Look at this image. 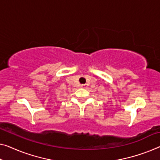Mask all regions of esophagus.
<instances>
[{"instance_id":"1","label":"esophagus","mask_w":160,"mask_h":160,"mask_svg":"<svg viewBox=\"0 0 160 160\" xmlns=\"http://www.w3.org/2000/svg\"><path fill=\"white\" fill-rule=\"evenodd\" d=\"M80 87L82 88H88V85L87 84H83V85H81Z\"/></svg>"}]
</instances>
